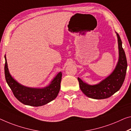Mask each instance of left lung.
<instances>
[{
  "instance_id": "obj_1",
  "label": "left lung",
  "mask_w": 131,
  "mask_h": 131,
  "mask_svg": "<svg viewBox=\"0 0 131 131\" xmlns=\"http://www.w3.org/2000/svg\"><path fill=\"white\" fill-rule=\"evenodd\" d=\"M115 33L118 38L119 58L112 73L99 83L94 85H90L78 78L80 89L88 97L95 100L109 98L117 92L123 84L127 69V61L122 46L121 39L119 35Z\"/></svg>"
}]
</instances>
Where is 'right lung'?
Listing matches in <instances>:
<instances>
[{"mask_svg": "<svg viewBox=\"0 0 131 131\" xmlns=\"http://www.w3.org/2000/svg\"><path fill=\"white\" fill-rule=\"evenodd\" d=\"M5 74L6 82L15 97L25 105L39 106L46 105L57 97L60 91L62 72H60L47 86L43 88H31L21 85L15 80L8 69L5 56Z\"/></svg>", "mask_w": 131, "mask_h": 131, "instance_id": "add662e5", "label": "right lung"}]
</instances>
